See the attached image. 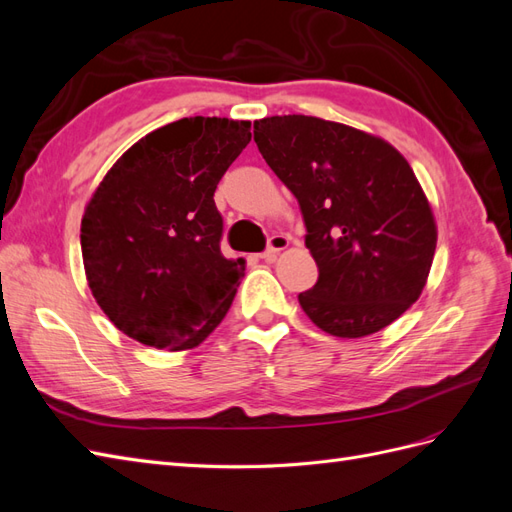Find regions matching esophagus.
<instances>
[{
  "instance_id": "1",
  "label": "esophagus",
  "mask_w": 512,
  "mask_h": 512,
  "mask_svg": "<svg viewBox=\"0 0 512 512\" xmlns=\"http://www.w3.org/2000/svg\"><path fill=\"white\" fill-rule=\"evenodd\" d=\"M288 243H290V239H288V237H284V235H273V237L269 239V247H267L265 252L260 254V258H265V260H275V256H277V254H280L282 250H286Z\"/></svg>"
}]
</instances>
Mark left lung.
Returning <instances> with one entry per match:
<instances>
[{"instance_id":"1","label":"left lung","mask_w":512,"mask_h":512,"mask_svg":"<svg viewBox=\"0 0 512 512\" xmlns=\"http://www.w3.org/2000/svg\"><path fill=\"white\" fill-rule=\"evenodd\" d=\"M262 158L299 200L318 282L303 312L335 337L389 327L421 297L438 230L401 153L378 136L307 115L254 121Z\"/></svg>"}]
</instances>
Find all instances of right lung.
I'll return each instance as SVG.
<instances>
[{"mask_svg": "<svg viewBox=\"0 0 512 512\" xmlns=\"http://www.w3.org/2000/svg\"><path fill=\"white\" fill-rule=\"evenodd\" d=\"M250 121L183 117L134 143L81 222L85 275L102 312L145 346L188 350L218 327L245 260L220 252L215 188L252 141Z\"/></svg>", "mask_w": 512, "mask_h": 512, "instance_id": "right-lung-1", "label": "right lung"}]
</instances>
